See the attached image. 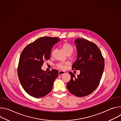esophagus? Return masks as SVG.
<instances>
[{
    "label": "esophagus",
    "instance_id": "esophagus-1",
    "mask_svg": "<svg viewBox=\"0 0 121 121\" xmlns=\"http://www.w3.org/2000/svg\"><path fill=\"white\" fill-rule=\"evenodd\" d=\"M65 71H62V70H60V71H59V75H62L65 74Z\"/></svg>",
    "mask_w": 121,
    "mask_h": 121
}]
</instances>
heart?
Segmentation results:
<instances>
[{"label": "heart", "instance_id": "heart-1", "mask_svg": "<svg viewBox=\"0 0 121 121\" xmlns=\"http://www.w3.org/2000/svg\"><path fill=\"white\" fill-rule=\"evenodd\" d=\"M62 47L64 51L65 52L66 55L68 54H72L74 51V47L73 46L69 43L65 42L64 43L62 44ZM54 52V51H53L52 53L53 54ZM68 64V63H60L57 65V67L61 69H65L66 68V65Z\"/></svg>", "mask_w": 121, "mask_h": 121}]
</instances>
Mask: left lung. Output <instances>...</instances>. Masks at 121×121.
I'll list each match as a JSON object with an SVG mask.
<instances>
[{"label":"left lung","instance_id":"1","mask_svg":"<svg viewBox=\"0 0 121 121\" xmlns=\"http://www.w3.org/2000/svg\"><path fill=\"white\" fill-rule=\"evenodd\" d=\"M78 57L72 66L73 70H79L76 77L69 72L71 79L66 87L71 94L82 97L93 92L100 81L104 68V60L99 49L94 43L78 38L75 41Z\"/></svg>","mask_w":121,"mask_h":121}]
</instances>
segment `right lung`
I'll use <instances>...</instances> for the list:
<instances>
[{"instance_id": "1", "label": "right lung", "mask_w": 121, "mask_h": 121, "mask_svg": "<svg viewBox=\"0 0 121 121\" xmlns=\"http://www.w3.org/2000/svg\"><path fill=\"white\" fill-rule=\"evenodd\" d=\"M59 41L56 37H41L27 45L22 52L18 75L22 88L30 96L43 97L52 90L58 71L52 69L46 72L41 67L50 59L52 48Z\"/></svg>"}]
</instances>
